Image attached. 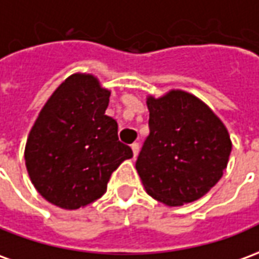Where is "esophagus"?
<instances>
[{
  "label": "esophagus",
  "mask_w": 259,
  "mask_h": 259,
  "mask_svg": "<svg viewBox=\"0 0 259 259\" xmlns=\"http://www.w3.org/2000/svg\"><path fill=\"white\" fill-rule=\"evenodd\" d=\"M140 144L138 142H134L133 145H131V149H133V152H134V156L137 158V155H138V152H140Z\"/></svg>",
  "instance_id": "34e87169"
}]
</instances>
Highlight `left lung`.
<instances>
[{"instance_id":"left-lung-1","label":"left lung","mask_w":259,"mask_h":259,"mask_svg":"<svg viewBox=\"0 0 259 259\" xmlns=\"http://www.w3.org/2000/svg\"><path fill=\"white\" fill-rule=\"evenodd\" d=\"M149 135L137 170L147 192L167 206L200 199L227 167L231 141L226 126L206 104L174 90L149 97Z\"/></svg>"}]
</instances>
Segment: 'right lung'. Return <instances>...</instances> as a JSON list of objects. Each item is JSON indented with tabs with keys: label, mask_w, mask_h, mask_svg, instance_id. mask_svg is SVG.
I'll return each mask as SVG.
<instances>
[{
	"label": "right lung",
	"mask_w": 259,
	"mask_h": 259,
	"mask_svg": "<svg viewBox=\"0 0 259 259\" xmlns=\"http://www.w3.org/2000/svg\"><path fill=\"white\" fill-rule=\"evenodd\" d=\"M110 92L92 74H73L55 90L32 126L25 162L33 186L52 204L84 207L106 193L111 174L133 149L106 115Z\"/></svg>",
	"instance_id": "1"
}]
</instances>
